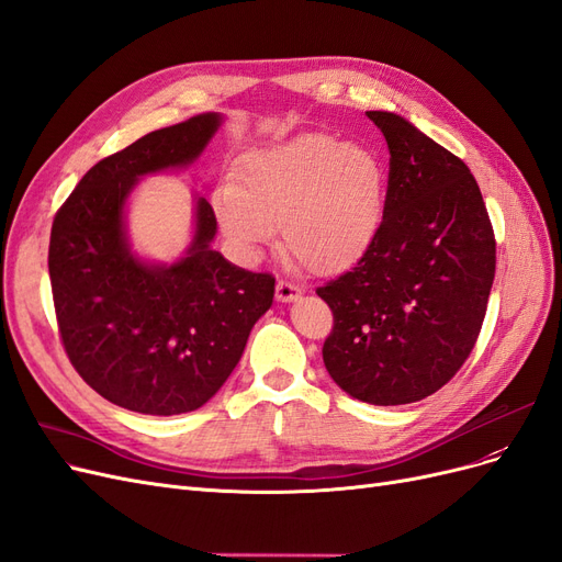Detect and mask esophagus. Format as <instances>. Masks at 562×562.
<instances>
[{"label":"esophagus","instance_id":"1","mask_svg":"<svg viewBox=\"0 0 562 562\" xmlns=\"http://www.w3.org/2000/svg\"><path fill=\"white\" fill-rule=\"evenodd\" d=\"M301 296V286H296L294 282L289 280H278L276 284V299L282 301V303H289V301H296Z\"/></svg>","mask_w":562,"mask_h":562}]
</instances>
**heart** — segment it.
<instances>
[{
	"label": "heart",
	"instance_id": "1",
	"mask_svg": "<svg viewBox=\"0 0 562 562\" xmlns=\"http://www.w3.org/2000/svg\"><path fill=\"white\" fill-rule=\"evenodd\" d=\"M387 170L371 147L305 133L249 151L235 182L212 195L231 245L245 257L282 231L286 255L319 276L352 266L383 224Z\"/></svg>",
	"mask_w": 562,
	"mask_h": 562
}]
</instances>
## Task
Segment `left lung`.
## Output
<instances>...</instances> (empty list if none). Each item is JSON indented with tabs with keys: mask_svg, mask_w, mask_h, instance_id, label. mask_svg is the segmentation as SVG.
<instances>
[{
	"mask_svg": "<svg viewBox=\"0 0 562 562\" xmlns=\"http://www.w3.org/2000/svg\"><path fill=\"white\" fill-rule=\"evenodd\" d=\"M385 214L348 273L317 286L334 313L322 357L359 402L400 406L441 390L474 350L495 280V233L464 162L392 112Z\"/></svg>",
	"mask_w": 562,
	"mask_h": 562,
	"instance_id": "1",
	"label": "left lung"
}]
</instances>
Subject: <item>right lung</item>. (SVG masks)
I'll return each mask as SVG.
<instances>
[{
    "label": "right lung",
    "mask_w": 562,
    "mask_h": 562,
    "mask_svg": "<svg viewBox=\"0 0 562 562\" xmlns=\"http://www.w3.org/2000/svg\"><path fill=\"white\" fill-rule=\"evenodd\" d=\"M220 125V114H198L102 158L53 220L48 276L63 348L86 383L121 408H201L273 303V276L233 266L210 247L216 216L205 198L187 257L172 266L137 259L125 240L123 207L137 179L189 166Z\"/></svg>",
    "instance_id": "add662e5"
}]
</instances>
